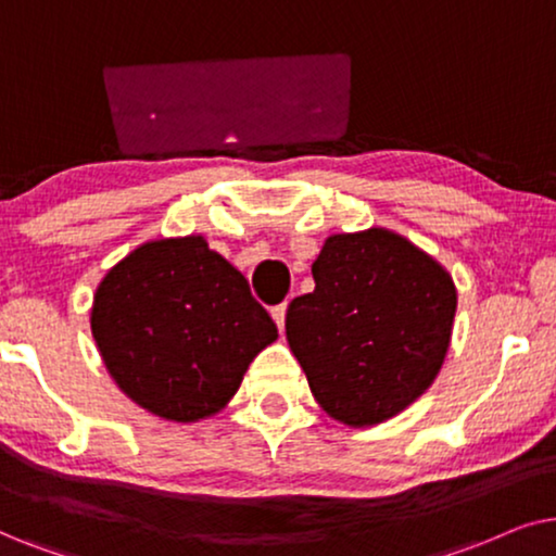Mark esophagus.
Returning a JSON list of instances; mask_svg holds the SVG:
<instances>
[{"instance_id":"esophagus-1","label":"esophagus","mask_w":556,"mask_h":556,"mask_svg":"<svg viewBox=\"0 0 556 556\" xmlns=\"http://www.w3.org/2000/svg\"><path fill=\"white\" fill-rule=\"evenodd\" d=\"M271 317H274V323H277V328L282 330L285 328V317H287V302H282V305H277V307H271Z\"/></svg>"}]
</instances>
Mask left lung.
<instances>
[{"label": "left lung", "instance_id": "obj_1", "mask_svg": "<svg viewBox=\"0 0 556 556\" xmlns=\"http://www.w3.org/2000/svg\"><path fill=\"white\" fill-rule=\"evenodd\" d=\"M315 290L287 307V340L332 419L379 425L425 394L445 361L453 277L402 236L371 228L325 241Z\"/></svg>", "mask_w": 556, "mask_h": 556}]
</instances>
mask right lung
<instances>
[{
  "label": "right lung",
  "mask_w": 556,
  "mask_h": 556,
  "mask_svg": "<svg viewBox=\"0 0 556 556\" xmlns=\"http://www.w3.org/2000/svg\"><path fill=\"white\" fill-rule=\"evenodd\" d=\"M91 330L118 389L147 412L195 421L220 412L277 325L203 236L131 251L99 285Z\"/></svg>",
  "instance_id": "1"
}]
</instances>
